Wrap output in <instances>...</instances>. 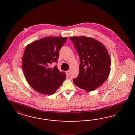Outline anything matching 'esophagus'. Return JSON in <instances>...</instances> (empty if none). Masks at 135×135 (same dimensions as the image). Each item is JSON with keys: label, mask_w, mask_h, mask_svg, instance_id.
<instances>
[{"label": "esophagus", "mask_w": 135, "mask_h": 135, "mask_svg": "<svg viewBox=\"0 0 135 135\" xmlns=\"http://www.w3.org/2000/svg\"><path fill=\"white\" fill-rule=\"evenodd\" d=\"M70 70H68L67 71H66V74H67V75L68 76H69L70 75Z\"/></svg>", "instance_id": "34e87169"}]
</instances>
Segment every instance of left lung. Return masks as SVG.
Wrapping results in <instances>:
<instances>
[{
    "label": "left lung",
    "mask_w": 135,
    "mask_h": 135,
    "mask_svg": "<svg viewBox=\"0 0 135 135\" xmlns=\"http://www.w3.org/2000/svg\"><path fill=\"white\" fill-rule=\"evenodd\" d=\"M80 60L79 74L73 83L87 91L96 90L108 78L110 71V57L102 43L85 36L70 37Z\"/></svg>",
    "instance_id": "8db88e82"
}]
</instances>
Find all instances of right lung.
Listing matches in <instances>:
<instances>
[{
  "label": "right lung",
  "instance_id": "add662e5",
  "mask_svg": "<svg viewBox=\"0 0 135 135\" xmlns=\"http://www.w3.org/2000/svg\"><path fill=\"white\" fill-rule=\"evenodd\" d=\"M66 37H47L27 45L22 58L23 71L28 83L36 91L51 95L56 92L66 78L64 72L58 70L59 51Z\"/></svg>",
  "mask_w": 135,
  "mask_h": 135
}]
</instances>
